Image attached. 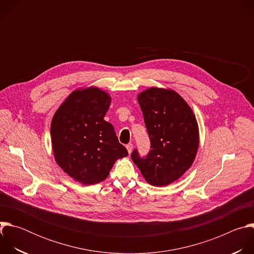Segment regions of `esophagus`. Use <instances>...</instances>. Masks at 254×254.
Instances as JSON below:
<instances>
[{
	"instance_id": "1",
	"label": "esophagus",
	"mask_w": 254,
	"mask_h": 254,
	"mask_svg": "<svg viewBox=\"0 0 254 254\" xmlns=\"http://www.w3.org/2000/svg\"><path fill=\"white\" fill-rule=\"evenodd\" d=\"M132 148H133V144H132L131 142H129V143H127V152H128V154H130V153H131Z\"/></svg>"
}]
</instances>
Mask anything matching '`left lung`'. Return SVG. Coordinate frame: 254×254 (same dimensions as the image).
<instances>
[{"label": "left lung", "instance_id": "obj_1", "mask_svg": "<svg viewBox=\"0 0 254 254\" xmlns=\"http://www.w3.org/2000/svg\"><path fill=\"white\" fill-rule=\"evenodd\" d=\"M137 100L151 151L141 158L134 149L131 159L149 184L167 186L182 176L195 160L199 146L196 118L187 102L173 90L152 87L139 93Z\"/></svg>", "mask_w": 254, "mask_h": 254}]
</instances>
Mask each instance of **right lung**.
Masks as SVG:
<instances>
[{"label": "right lung", "instance_id": "1", "mask_svg": "<svg viewBox=\"0 0 254 254\" xmlns=\"http://www.w3.org/2000/svg\"><path fill=\"white\" fill-rule=\"evenodd\" d=\"M111 100L96 87L75 90L60 105L51 123L57 164L84 185L101 182L116 161L128 155L113 125L103 119Z\"/></svg>", "mask_w": 254, "mask_h": 254}]
</instances>
